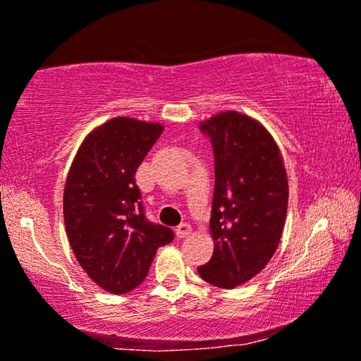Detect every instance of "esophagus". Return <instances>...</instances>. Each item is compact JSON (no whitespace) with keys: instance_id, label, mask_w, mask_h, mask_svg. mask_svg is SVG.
<instances>
[{"instance_id":"1","label":"esophagus","mask_w":361,"mask_h":361,"mask_svg":"<svg viewBox=\"0 0 361 361\" xmlns=\"http://www.w3.org/2000/svg\"><path fill=\"white\" fill-rule=\"evenodd\" d=\"M190 233H192V226L189 224H180L176 228V235L179 236V238H187Z\"/></svg>"}]
</instances>
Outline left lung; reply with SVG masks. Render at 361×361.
Listing matches in <instances>:
<instances>
[{
  "mask_svg": "<svg viewBox=\"0 0 361 361\" xmlns=\"http://www.w3.org/2000/svg\"><path fill=\"white\" fill-rule=\"evenodd\" d=\"M200 131L214 149L215 250L197 271L207 283L233 289L255 278L278 248L288 214V176L273 136L250 116L219 113Z\"/></svg>",
  "mask_w": 361,
  "mask_h": 361,
  "instance_id": "left-lung-1",
  "label": "left lung"
}]
</instances>
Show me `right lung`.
Segmentation results:
<instances>
[{"label":"right lung","instance_id":"right-lung-1","mask_svg":"<svg viewBox=\"0 0 361 361\" xmlns=\"http://www.w3.org/2000/svg\"><path fill=\"white\" fill-rule=\"evenodd\" d=\"M159 123L113 118L78 147L63 189V221L78 264L111 294L137 288L174 231L146 219L136 171Z\"/></svg>","mask_w":361,"mask_h":361}]
</instances>
